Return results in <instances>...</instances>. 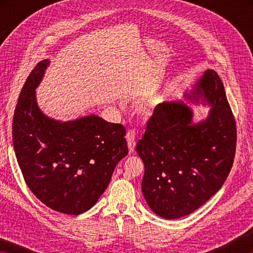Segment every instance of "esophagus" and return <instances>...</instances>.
<instances>
[{"label":"esophagus","instance_id":"obj_1","mask_svg":"<svg viewBox=\"0 0 253 253\" xmlns=\"http://www.w3.org/2000/svg\"><path fill=\"white\" fill-rule=\"evenodd\" d=\"M135 138H136L135 130H132V129L128 130L127 134H126V139H127V143H128V149H129L130 153L134 152V149H135V145H136Z\"/></svg>","mask_w":253,"mask_h":253}]
</instances>
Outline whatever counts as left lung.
Returning <instances> with one entry per match:
<instances>
[{
	"instance_id": "8db88e82",
	"label": "left lung",
	"mask_w": 253,
	"mask_h": 253,
	"mask_svg": "<svg viewBox=\"0 0 253 253\" xmlns=\"http://www.w3.org/2000/svg\"><path fill=\"white\" fill-rule=\"evenodd\" d=\"M196 87V95L212 106L204 122L193 125L192 111L182 100L158 104L136 146L145 165L144 198L165 219L202 207L233 165L237 125L223 84L215 71L207 70Z\"/></svg>"
}]
</instances>
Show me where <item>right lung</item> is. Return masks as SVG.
<instances>
[{
	"label": "right lung",
	"instance_id": "right-lung-1",
	"mask_svg": "<svg viewBox=\"0 0 253 253\" xmlns=\"http://www.w3.org/2000/svg\"><path fill=\"white\" fill-rule=\"evenodd\" d=\"M49 60L29 75L12 123L16 160L32 193L54 211L78 215L93 207L128 154L121 124L91 116L60 123L38 108L36 88Z\"/></svg>",
	"mask_w": 253,
	"mask_h": 253
}]
</instances>
